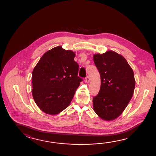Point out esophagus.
Segmentation results:
<instances>
[{
    "instance_id": "esophagus-1",
    "label": "esophagus",
    "mask_w": 156,
    "mask_h": 156,
    "mask_svg": "<svg viewBox=\"0 0 156 156\" xmlns=\"http://www.w3.org/2000/svg\"><path fill=\"white\" fill-rule=\"evenodd\" d=\"M85 81L87 83H89L90 81V77L89 76H87L85 78Z\"/></svg>"
}]
</instances>
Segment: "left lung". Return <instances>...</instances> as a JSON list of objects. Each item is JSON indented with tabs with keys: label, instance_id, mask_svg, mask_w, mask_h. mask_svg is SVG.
<instances>
[{
	"label": "left lung",
	"instance_id": "8db88e82",
	"mask_svg": "<svg viewBox=\"0 0 156 156\" xmlns=\"http://www.w3.org/2000/svg\"><path fill=\"white\" fill-rule=\"evenodd\" d=\"M93 59L101 79L93 108L101 119L112 120L123 113L132 98L136 81L132 69L124 57L112 51L95 54Z\"/></svg>",
	"mask_w": 156,
	"mask_h": 156
}]
</instances>
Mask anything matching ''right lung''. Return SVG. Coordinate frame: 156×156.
I'll return each mask as SVG.
<instances>
[{
	"mask_svg": "<svg viewBox=\"0 0 156 156\" xmlns=\"http://www.w3.org/2000/svg\"><path fill=\"white\" fill-rule=\"evenodd\" d=\"M75 56L72 51L56 47L44 53L34 68L32 95L43 112L57 114L70 105L83 81Z\"/></svg>",
	"mask_w": 156,
	"mask_h": 156,
	"instance_id": "right-lung-1",
	"label": "right lung"
}]
</instances>
